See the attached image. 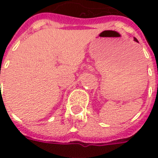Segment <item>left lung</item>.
Returning a JSON list of instances; mask_svg holds the SVG:
<instances>
[{
  "mask_svg": "<svg viewBox=\"0 0 158 158\" xmlns=\"http://www.w3.org/2000/svg\"><path fill=\"white\" fill-rule=\"evenodd\" d=\"M134 40H135V41H138V40H137V39H136V38H134Z\"/></svg>",
  "mask_w": 158,
  "mask_h": 158,
  "instance_id": "left-lung-1",
  "label": "left lung"
}]
</instances>
